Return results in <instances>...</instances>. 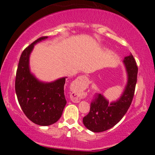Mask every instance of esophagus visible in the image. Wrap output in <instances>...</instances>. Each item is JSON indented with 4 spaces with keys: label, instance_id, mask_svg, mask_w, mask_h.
<instances>
[{
    "label": "esophagus",
    "instance_id": "obj_1",
    "mask_svg": "<svg viewBox=\"0 0 155 155\" xmlns=\"http://www.w3.org/2000/svg\"><path fill=\"white\" fill-rule=\"evenodd\" d=\"M87 81V77L85 76H81L77 78V79L75 81V84H78L80 86H81V85H84ZM81 97H82V94L80 92H72V94L71 95V99L74 103L79 102Z\"/></svg>",
    "mask_w": 155,
    "mask_h": 155
}]
</instances>
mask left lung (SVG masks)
Instances as JSON below:
<instances>
[{"instance_id":"left-lung-1","label":"left lung","mask_w":155,"mask_h":155,"mask_svg":"<svg viewBox=\"0 0 155 155\" xmlns=\"http://www.w3.org/2000/svg\"><path fill=\"white\" fill-rule=\"evenodd\" d=\"M124 63L128 81L120 98L109 104L101 94L96 93L90 104V112L83 118L85 127L92 132H103L111 128L122 120L130 106L137 82L138 66L132 54L124 58Z\"/></svg>"}]
</instances>
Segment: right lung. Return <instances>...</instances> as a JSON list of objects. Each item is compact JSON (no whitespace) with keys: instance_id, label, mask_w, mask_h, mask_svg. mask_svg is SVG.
I'll use <instances>...</instances> for the list:
<instances>
[{"instance_id":"obj_1","label":"right lung","mask_w":155,"mask_h":155,"mask_svg":"<svg viewBox=\"0 0 155 155\" xmlns=\"http://www.w3.org/2000/svg\"><path fill=\"white\" fill-rule=\"evenodd\" d=\"M47 38L40 37L23 50L15 79V91L22 111L33 123L41 126L55 123L61 117L66 104L64 95L65 78L43 83L30 72L29 56L34 44Z\"/></svg>"}]
</instances>
